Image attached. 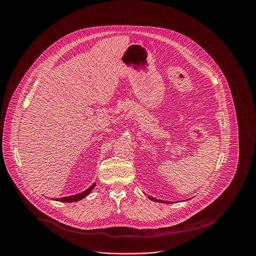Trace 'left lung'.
Masks as SVG:
<instances>
[{
	"label": "left lung",
	"mask_w": 256,
	"mask_h": 256,
	"mask_svg": "<svg viewBox=\"0 0 256 256\" xmlns=\"http://www.w3.org/2000/svg\"><path fill=\"white\" fill-rule=\"evenodd\" d=\"M149 198L151 200H154V202H163V200H156V198H152V196H149Z\"/></svg>",
	"instance_id": "1"
}]
</instances>
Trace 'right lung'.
<instances>
[{"label":"right lung","instance_id":"add662e5","mask_svg":"<svg viewBox=\"0 0 256 256\" xmlns=\"http://www.w3.org/2000/svg\"><path fill=\"white\" fill-rule=\"evenodd\" d=\"M95 186V184H93L88 190H86L85 192H81V194H75V196H66V198H56V200H60V202H78L82 198H84L85 196H87L91 190L94 188Z\"/></svg>","mask_w":256,"mask_h":256}]
</instances>
